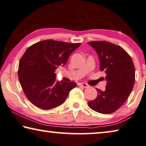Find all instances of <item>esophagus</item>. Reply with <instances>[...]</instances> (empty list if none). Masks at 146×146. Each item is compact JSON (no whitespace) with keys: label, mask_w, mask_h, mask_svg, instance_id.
I'll return each mask as SVG.
<instances>
[{"label":"esophagus","mask_w":146,"mask_h":146,"mask_svg":"<svg viewBox=\"0 0 146 146\" xmlns=\"http://www.w3.org/2000/svg\"><path fill=\"white\" fill-rule=\"evenodd\" d=\"M79 85L84 87V88H88V87L89 86L88 84H87L86 83H84V82H80V83H79Z\"/></svg>","instance_id":"34e87169"}]
</instances>
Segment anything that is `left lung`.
Masks as SVG:
<instances>
[{
	"label": "left lung",
	"instance_id": "obj_1",
	"mask_svg": "<svg viewBox=\"0 0 146 146\" xmlns=\"http://www.w3.org/2000/svg\"><path fill=\"white\" fill-rule=\"evenodd\" d=\"M98 55L100 70L106 73L104 91L96 89L98 96L88 106L103 114L115 112L128 99L135 81V67L129 54L119 46L106 41L88 42Z\"/></svg>",
	"mask_w": 146,
	"mask_h": 146
}]
</instances>
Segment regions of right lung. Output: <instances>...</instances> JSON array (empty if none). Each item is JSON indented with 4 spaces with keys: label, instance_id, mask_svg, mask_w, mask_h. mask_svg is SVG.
Segmentation results:
<instances>
[{
    "label": "right lung",
    "instance_id": "right-lung-1",
    "mask_svg": "<svg viewBox=\"0 0 146 146\" xmlns=\"http://www.w3.org/2000/svg\"><path fill=\"white\" fill-rule=\"evenodd\" d=\"M80 44L50 39L26 50L19 63L18 78L26 97L34 106L48 110L66 101L77 84L56 81L54 72L66 64L70 54Z\"/></svg>",
    "mask_w": 146,
    "mask_h": 146
}]
</instances>
